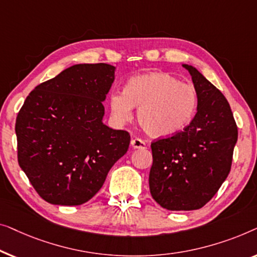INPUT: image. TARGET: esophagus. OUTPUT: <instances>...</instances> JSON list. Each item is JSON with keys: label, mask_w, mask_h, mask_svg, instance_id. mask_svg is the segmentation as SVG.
<instances>
[{"label": "esophagus", "mask_w": 257, "mask_h": 257, "mask_svg": "<svg viewBox=\"0 0 257 257\" xmlns=\"http://www.w3.org/2000/svg\"><path fill=\"white\" fill-rule=\"evenodd\" d=\"M147 146L148 144L146 141L141 140V139H139V137L132 140V147L134 148V149H146Z\"/></svg>", "instance_id": "obj_1"}]
</instances>
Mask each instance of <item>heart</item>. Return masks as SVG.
I'll list each match as a JSON object with an SVG mask.
<instances>
[{
	"instance_id": "heart-1",
	"label": "heart",
	"mask_w": 257,
	"mask_h": 257,
	"mask_svg": "<svg viewBox=\"0 0 257 257\" xmlns=\"http://www.w3.org/2000/svg\"><path fill=\"white\" fill-rule=\"evenodd\" d=\"M198 94L193 86L166 72H149L130 78L123 92L109 95L111 116L125 123L137 109V121L147 134L168 137L182 132L192 121Z\"/></svg>"
}]
</instances>
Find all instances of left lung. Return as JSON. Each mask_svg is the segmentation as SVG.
I'll use <instances>...</instances> for the list:
<instances>
[{
	"label": "left lung",
	"mask_w": 257,
	"mask_h": 257,
	"mask_svg": "<svg viewBox=\"0 0 257 257\" xmlns=\"http://www.w3.org/2000/svg\"><path fill=\"white\" fill-rule=\"evenodd\" d=\"M190 72L198 94L197 114L171 137L151 143V196L170 211H192L214 197L230 171L237 127L228 101L196 67Z\"/></svg>",
	"instance_id": "1"
}]
</instances>
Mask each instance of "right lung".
<instances>
[{"instance_id": "1", "label": "right lung", "mask_w": 257, "mask_h": 257, "mask_svg": "<svg viewBox=\"0 0 257 257\" xmlns=\"http://www.w3.org/2000/svg\"><path fill=\"white\" fill-rule=\"evenodd\" d=\"M111 65L78 64L36 86L16 118L19 164L45 201L77 206L95 196L130 135L103 124Z\"/></svg>"}]
</instances>
